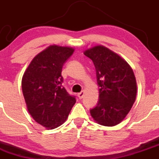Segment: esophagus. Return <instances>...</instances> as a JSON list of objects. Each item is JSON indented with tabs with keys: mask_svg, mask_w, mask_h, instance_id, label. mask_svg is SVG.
<instances>
[{
	"mask_svg": "<svg viewBox=\"0 0 159 159\" xmlns=\"http://www.w3.org/2000/svg\"><path fill=\"white\" fill-rule=\"evenodd\" d=\"M84 91H81V92L78 93V97L79 98V99L83 98V97H84Z\"/></svg>",
	"mask_w": 159,
	"mask_h": 159,
	"instance_id": "34e87169",
	"label": "esophagus"
}]
</instances>
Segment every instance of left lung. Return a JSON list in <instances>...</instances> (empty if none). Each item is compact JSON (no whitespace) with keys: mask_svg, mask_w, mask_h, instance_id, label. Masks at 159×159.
I'll list each match as a JSON object with an SVG mask.
<instances>
[{"mask_svg":"<svg viewBox=\"0 0 159 159\" xmlns=\"http://www.w3.org/2000/svg\"><path fill=\"white\" fill-rule=\"evenodd\" d=\"M84 55L92 60L99 85V101L90 111L96 123L115 126L125 119L137 94V83L132 68L122 57L103 45L85 50Z\"/></svg>","mask_w":159,"mask_h":159,"instance_id":"left-lung-1","label":"left lung"}]
</instances>
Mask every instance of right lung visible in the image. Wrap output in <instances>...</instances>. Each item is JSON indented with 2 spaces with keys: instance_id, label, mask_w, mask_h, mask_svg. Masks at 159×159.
I'll list each match as a JSON object with an SVG mask.
<instances>
[{
  "instance_id": "right-lung-1",
  "label": "right lung",
  "mask_w": 159,
  "mask_h": 159,
  "mask_svg": "<svg viewBox=\"0 0 159 159\" xmlns=\"http://www.w3.org/2000/svg\"><path fill=\"white\" fill-rule=\"evenodd\" d=\"M75 48L50 45L30 61L21 88L28 112L36 122L54 129L67 120L76 100L62 87V67Z\"/></svg>"
}]
</instances>
